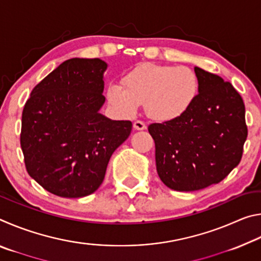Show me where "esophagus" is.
<instances>
[{
    "mask_svg": "<svg viewBox=\"0 0 261 261\" xmlns=\"http://www.w3.org/2000/svg\"><path fill=\"white\" fill-rule=\"evenodd\" d=\"M134 127H135V130H145L146 129V124L141 121H136L134 123Z\"/></svg>",
    "mask_w": 261,
    "mask_h": 261,
    "instance_id": "esophagus-1",
    "label": "esophagus"
}]
</instances>
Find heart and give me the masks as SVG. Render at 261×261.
<instances>
[{
    "mask_svg": "<svg viewBox=\"0 0 261 261\" xmlns=\"http://www.w3.org/2000/svg\"><path fill=\"white\" fill-rule=\"evenodd\" d=\"M124 85L112 83L107 100L118 114L134 115L140 103L153 120L168 122L184 115L196 100L199 82L192 70L168 65L144 64L124 77Z\"/></svg>",
    "mask_w": 261,
    "mask_h": 261,
    "instance_id": "b5f03b06",
    "label": "heart"
}]
</instances>
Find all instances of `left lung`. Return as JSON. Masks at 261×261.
I'll return each instance as SVG.
<instances>
[{
  "label": "left lung",
  "mask_w": 261,
  "mask_h": 261,
  "mask_svg": "<svg viewBox=\"0 0 261 261\" xmlns=\"http://www.w3.org/2000/svg\"><path fill=\"white\" fill-rule=\"evenodd\" d=\"M194 72L199 91L188 112L148 126L159 177L176 191H196L227 177L247 137L245 106L231 84L198 67Z\"/></svg>",
  "instance_id": "obj_1"
}]
</instances>
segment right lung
Listing matches in <instances>:
<instances>
[{"mask_svg": "<svg viewBox=\"0 0 261 261\" xmlns=\"http://www.w3.org/2000/svg\"><path fill=\"white\" fill-rule=\"evenodd\" d=\"M100 59H71L31 92L21 115L20 146L29 175L63 198L93 193L109 159L131 134L130 121L100 113L105 72Z\"/></svg>", "mask_w": 261, "mask_h": 261, "instance_id": "1", "label": "right lung"}]
</instances>
